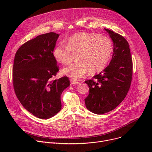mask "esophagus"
<instances>
[{"instance_id": "34e87169", "label": "esophagus", "mask_w": 152, "mask_h": 152, "mask_svg": "<svg viewBox=\"0 0 152 152\" xmlns=\"http://www.w3.org/2000/svg\"><path fill=\"white\" fill-rule=\"evenodd\" d=\"M70 82H71V85H77V84L79 83V81L74 80V79H71Z\"/></svg>"}]
</instances>
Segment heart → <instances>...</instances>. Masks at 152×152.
<instances>
[{
	"label": "heart",
	"mask_w": 152,
	"mask_h": 152,
	"mask_svg": "<svg viewBox=\"0 0 152 152\" xmlns=\"http://www.w3.org/2000/svg\"><path fill=\"white\" fill-rule=\"evenodd\" d=\"M113 44L110 38L94 33L80 32L71 36L66 45L60 42L55 48L53 55L62 64H68L72 53L76 54V62L64 67V75L74 79L82 77L89 71L94 73L102 71L110 62Z\"/></svg>",
	"instance_id": "b5f03b06"
}]
</instances>
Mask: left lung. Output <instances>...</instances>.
Masks as SVG:
<instances>
[{
  "mask_svg": "<svg viewBox=\"0 0 152 152\" xmlns=\"http://www.w3.org/2000/svg\"><path fill=\"white\" fill-rule=\"evenodd\" d=\"M113 41L114 49L110 65L88 84L89 94L85 99L86 107L96 114L114 110L126 97L131 86L133 63L129 43L121 35L104 29Z\"/></svg>",
  "mask_w": 152,
  "mask_h": 152,
  "instance_id": "obj_1",
  "label": "left lung"
}]
</instances>
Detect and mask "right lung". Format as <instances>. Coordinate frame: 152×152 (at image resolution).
<instances>
[{
  "label": "right lung",
  "instance_id": "obj_1",
  "mask_svg": "<svg viewBox=\"0 0 152 152\" xmlns=\"http://www.w3.org/2000/svg\"><path fill=\"white\" fill-rule=\"evenodd\" d=\"M59 34L37 36L21 45L15 55L12 84L17 97L34 116L48 119L61 109V95L70 85L68 77H54L59 68L53 55Z\"/></svg>",
  "mask_w": 152,
  "mask_h": 152
}]
</instances>
